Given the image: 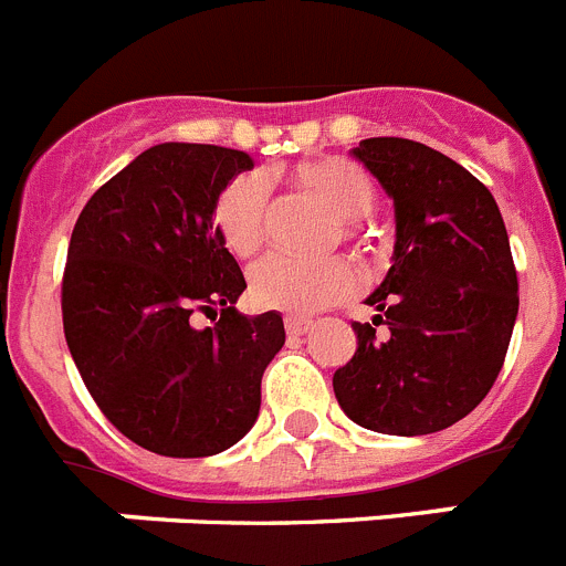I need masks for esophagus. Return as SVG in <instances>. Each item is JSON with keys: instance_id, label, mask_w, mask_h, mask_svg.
I'll list each match as a JSON object with an SVG mask.
<instances>
[{"instance_id": "1", "label": "esophagus", "mask_w": 566, "mask_h": 566, "mask_svg": "<svg viewBox=\"0 0 566 566\" xmlns=\"http://www.w3.org/2000/svg\"><path fill=\"white\" fill-rule=\"evenodd\" d=\"M283 326H286L289 337H303V334H306L308 328H312V319L294 317V314H289V317L283 319Z\"/></svg>"}]
</instances>
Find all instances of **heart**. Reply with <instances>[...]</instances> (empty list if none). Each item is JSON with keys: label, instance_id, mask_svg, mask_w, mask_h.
Returning <instances> with one entry per match:
<instances>
[{"label": "heart", "instance_id": "b5f03b06", "mask_svg": "<svg viewBox=\"0 0 566 566\" xmlns=\"http://www.w3.org/2000/svg\"><path fill=\"white\" fill-rule=\"evenodd\" d=\"M289 184L317 198L339 218L343 238H359V221L377 207V187L371 175L343 155H323L294 164ZM212 227L234 258L247 260L260 252L269 234V187L254 172H243L218 192L212 203ZM359 289V272L348 258L297 260L289 254H269L249 274V297L254 306L300 314L323 312L345 303Z\"/></svg>", "mask_w": 566, "mask_h": 566}]
</instances>
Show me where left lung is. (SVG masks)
Masks as SVG:
<instances>
[{
  "label": "left lung",
  "instance_id": "8db88e82",
  "mask_svg": "<svg viewBox=\"0 0 566 566\" xmlns=\"http://www.w3.org/2000/svg\"><path fill=\"white\" fill-rule=\"evenodd\" d=\"M397 207L394 266L352 323L334 394L368 431L422 437L468 417L496 382L518 314L507 229L490 189L439 149L365 138L354 149Z\"/></svg>",
  "mask_w": 566,
  "mask_h": 566
}]
</instances>
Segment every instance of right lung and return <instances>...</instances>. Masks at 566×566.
Instances as JSON below:
<instances>
[{
    "label": "right lung",
    "instance_id": "add662e5",
    "mask_svg": "<svg viewBox=\"0 0 566 566\" xmlns=\"http://www.w3.org/2000/svg\"><path fill=\"white\" fill-rule=\"evenodd\" d=\"M243 169L240 149L149 147L93 192L70 234L73 363L104 417L158 457H212L247 437L286 343L280 314L234 312L247 280L212 227L214 198ZM198 313L213 326L195 329Z\"/></svg>",
    "mask_w": 566,
    "mask_h": 566
}]
</instances>
